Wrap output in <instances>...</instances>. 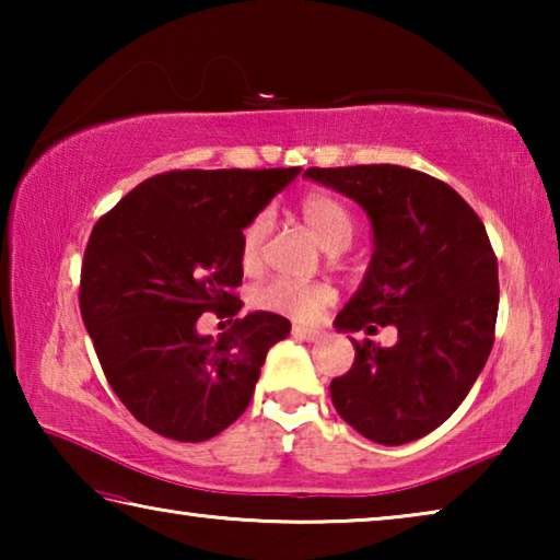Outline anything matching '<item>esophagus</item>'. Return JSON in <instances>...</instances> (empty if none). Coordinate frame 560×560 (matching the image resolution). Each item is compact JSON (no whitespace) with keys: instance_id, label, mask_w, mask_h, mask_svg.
<instances>
[{"instance_id":"34e87169","label":"esophagus","mask_w":560,"mask_h":560,"mask_svg":"<svg viewBox=\"0 0 560 560\" xmlns=\"http://www.w3.org/2000/svg\"><path fill=\"white\" fill-rule=\"evenodd\" d=\"M291 334L301 338V340H308V343H314V340L320 336L318 328H308V326H293Z\"/></svg>"}]
</instances>
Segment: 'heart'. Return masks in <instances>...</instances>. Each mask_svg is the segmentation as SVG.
Returning a JSON list of instances; mask_svg holds the SVG:
<instances>
[{
  "label": "heart",
  "instance_id": "obj_1",
  "mask_svg": "<svg viewBox=\"0 0 560 560\" xmlns=\"http://www.w3.org/2000/svg\"><path fill=\"white\" fill-rule=\"evenodd\" d=\"M301 217L308 224V230L316 234L320 246L328 252H340L353 242L355 220L348 212L343 202H338L330 195H308L301 202ZM269 232V217H252L240 236V259L246 269H254L261 259L264 240ZM254 306L269 314H279L293 320H311L320 311L334 303V291L326 283H301L291 279H271L261 283L252 293Z\"/></svg>",
  "mask_w": 560,
  "mask_h": 560
}]
</instances>
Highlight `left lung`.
I'll list each match as a JSON object with an SVG mask.
<instances>
[{
	"mask_svg": "<svg viewBox=\"0 0 560 560\" xmlns=\"http://www.w3.org/2000/svg\"><path fill=\"white\" fill-rule=\"evenodd\" d=\"M303 177L363 207L373 257L334 326H395L397 343L355 346L330 383L338 415L387 447L438 430L471 390L494 346L499 271L485 224L442 179L400 165L308 167Z\"/></svg>",
	"mask_w": 560,
	"mask_h": 560,
	"instance_id": "left-lung-1",
	"label": "left lung"
}]
</instances>
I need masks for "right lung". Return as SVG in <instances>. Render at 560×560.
<instances>
[{
  "label": "right lung",
  "instance_id": "obj_1",
  "mask_svg": "<svg viewBox=\"0 0 560 560\" xmlns=\"http://www.w3.org/2000/svg\"><path fill=\"white\" fill-rule=\"evenodd\" d=\"M301 167L173 170L140 183L103 214L81 267V316L113 393L163 438L205 442L240 417L269 348L289 336L279 314L254 311L217 336L207 311L242 301L240 236Z\"/></svg>",
  "mask_w": 560,
  "mask_h": 560
}]
</instances>
